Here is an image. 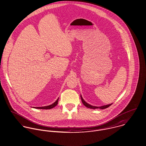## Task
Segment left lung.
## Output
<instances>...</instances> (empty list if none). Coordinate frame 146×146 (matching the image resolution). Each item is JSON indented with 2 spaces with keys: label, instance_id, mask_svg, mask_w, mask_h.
Wrapping results in <instances>:
<instances>
[{
  "label": "left lung",
  "instance_id": "obj_1",
  "mask_svg": "<svg viewBox=\"0 0 146 146\" xmlns=\"http://www.w3.org/2000/svg\"><path fill=\"white\" fill-rule=\"evenodd\" d=\"M81 100H82V103L83 104V105L86 106L87 108H90V109H106V108H109L110 105H111L113 104H108V105H103V106H93V105H91L89 104H88L87 102H86L83 98V97H82V96L81 95Z\"/></svg>",
  "mask_w": 146,
  "mask_h": 146
}]
</instances>
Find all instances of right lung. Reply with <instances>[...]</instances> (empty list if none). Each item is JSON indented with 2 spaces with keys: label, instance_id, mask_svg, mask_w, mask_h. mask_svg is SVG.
<instances>
[{
  "label": "right lung",
  "instance_id": "1",
  "mask_svg": "<svg viewBox=\"0 0 146 146\" xmlns=\"http://www.w3.org/2000/svg\"><path fill=\"white\" fill-rule=\"evenodd\" d=\"M58 100H59V98L56 100L55 102H54L53 104H52L51 105H50L49 106H42V107H34L33 108L38 109H51L54 108L55 106H56L57 105L58 102Z\"/></svg>",
  "mask_w": 146,
  "mask_h": 146
}]
</instances>
